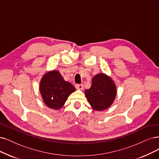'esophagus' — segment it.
I'll use <instances>...</instances> for the list:
<instances>
[{"mask_svg":"<svg viewBox=\"0 0 159 159\" xmlns=\"http://www.w3.org/2000/svg\"><path fill=\"white\" fill-rule=\"evenodd\" d=\"M75 87L77 89H79V90H83L84 88V85L83 84H76Z\"/></svg>","mask_w":159,"mask_h":159,"instance_id":"esophagus-1","label":"esophagus"}]
</instances>
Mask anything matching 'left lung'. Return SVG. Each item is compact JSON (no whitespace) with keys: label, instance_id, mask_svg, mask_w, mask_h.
I'll return each mask as SVG.
<instances>
[{"label":"left lung","instance_id":"obj_1","mask_svg":"<svg viewBox=\"0 0 159 159\" xmlns=\"http://www.w3.org/2000/svg\"><path fill=\"white\" fill-rule=\"evenodd\" d=\"M85 94L93 109L103 111L110 107L115 100L117 87L110 76L100 73L93 78L91 87L85 91Z\"/></svg>","mask_w":159,"mask_h":159}]
</instances>
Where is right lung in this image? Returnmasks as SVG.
Wrapping results in <instances>:
<instances>
[{"instance_id": "obj_1", "label": "right lung", "mask_w": 159, "mask_h": 159, "mask_svg": "<svg viewBox=\"0 0 159 159\" xmlns=\"http://www.w3.org/2000/svg\"><path fill=\"white\" fill-rule=\"evenodd\" d=\"M39 89L44 104L56 110L61 109L69 95L75 91V88L70 82L65 81L58 70H52L44 74Z\"/></svg>"}]
</instances>
